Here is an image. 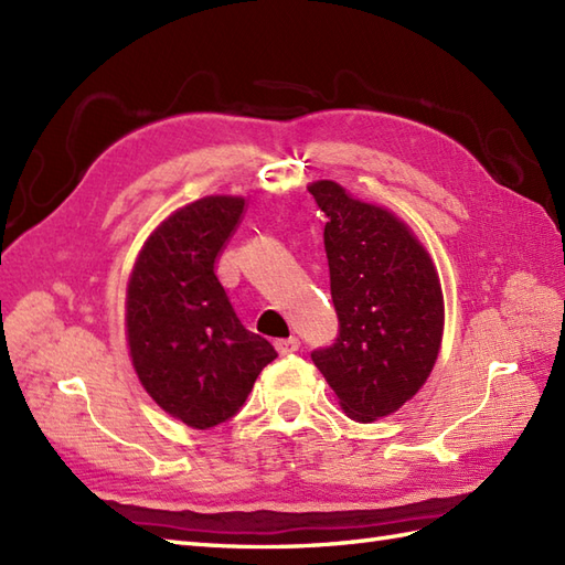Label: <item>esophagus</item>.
<instances>
[{
    "mask_svg": "<svg viewBox=\"0 0 565 565\" xmlns=\"http://www.w3.org/2000/svg\"><path fill=\"white\" fill-rule=\"evenodd\" d=\"M274 347H277V351L281 353V356H286V353H296L300 349V339L298 337L277 339V342H274Z\"/></svg>",
    "mask_w": 565,
    "mask_h": 565,
    "instance_id": "34e87169",
    "label": "esophagus"
}]
</instances>
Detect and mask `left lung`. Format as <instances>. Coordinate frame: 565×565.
<instances>
[{
	"label": "left lung",
	"mask_w": 565,
	"mask_h": 565,
	"mask_svg": "<svg viewBox=\"0 0 565 565\" xmlns=\"http://www.w3.org/2000/svg\"><path fill=\"white\" fill-rule=\"evenodd\" d=\"M324 212V253L339 320L310 356L356 422L397 412L426 383L443 339V291L424 245L387 209L332 180L308 188Z\"/></svg>",
	"instance_id": "1"
}]
</instances>
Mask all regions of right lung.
Wrapping results in <instances>:
<instances>
[{"label":"right lung","instance_id":"right-lung-1","mask_svg":"<svg viewBox=\"0 0 565 565\" xmlns=\"http://www.w3.org/2000/svg\"><path fill=\"white\" fill-rule=\"evenodd\" d=\"M245 200L204 196L170 214L143 245L127 288L135 371L163 412L212 428L241 412L277 351L235 315L214 265Z\"/></svg>","mask_w":565,"mask_h":565}]
</instances>
